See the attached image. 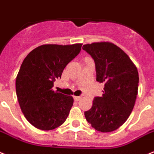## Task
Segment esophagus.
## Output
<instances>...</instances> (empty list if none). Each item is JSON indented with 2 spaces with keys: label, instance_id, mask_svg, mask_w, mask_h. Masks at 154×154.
Returning <instances> with one entry per match:
<instances>
[{
  "label": "esophagus",
  "instance_id": "1",
  "mask_svg": "<svg viewBox=\"0 0 154 154\" xmlns=\"http://www.w3.org/2000/svg\"><path fill=\"white\" fill-rule=\"evenodd\" d=\"M80 99H81V97H80V96H79V97H77V96H75V97H74V100L75 101H79Z\"/></svg>",
  "mask_w": 154,
  "mask_h": 154
}]
</instances>
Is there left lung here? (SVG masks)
I'll use <instances>...</instances> for the list:
<instances>
[{
    "label": "left lung",
    "instance_id": "obj_1",
    "mask_svg": "<svg viewBox=\"0 0 154 154\" xmlns=\"http://www.w3.org/2000/svg\"><path fill=\"white\" fill-rule=\"evenodd\" d=\"M82 49L94 60L96 80L105 84L102 96L94 97L85 117L95 130L113 131L125 123L134 106L138 70L129 57L111 42L86 44Z\"/></svg>",
    "mask_w": 154,
    "mask_h": 154
}]
</instances>
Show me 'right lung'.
Here are the masks:
<instances>
[{
  "label": "right lung",
  "instance_id": "obj_1",
  "mask_svg": "<svg viewBox=\"0 0 154 154\" xmlns=\"http://www.w3.org/2000/svg\"><path fill=\"white\" fill-rule=\"evenodd\" d=\"M82 44L42 45L23 60L16 80L20 109L38 129L53 130L65 122L73 97L52 90L67 64L79 53Z\"/></svg>",
  "mask_w": 154,
  "mask_h": 154
}]
</instances>
